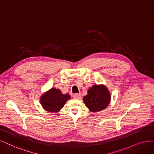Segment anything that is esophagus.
Segmentation results:
<instances>
[{"mask_svg":"<svg viewBox=\"0 0 154 154\" xmlns=\"http://www.w3.org/2000/svg\"><path fill=\"white\" fill-rule=\"evenodd\" d=\"M73 97H74L75 99H80L81 97V94H74L73 95Z\"/></svg>","mask_w":154,"mask_h":154,"instance_id":"obj_1","label":"esophagus"}]
</instances>
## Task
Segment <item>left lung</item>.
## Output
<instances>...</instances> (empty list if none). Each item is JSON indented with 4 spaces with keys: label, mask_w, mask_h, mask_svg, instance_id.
Returning <instances> with one entry per match:
<instances>
[{
    "label": "left lung",
    "mask_w": 154,
    "mask_h": 154,
    "mask_svg": "<svg viewBox=\"0 0 154 154\" xmlns=\"http://www.w3.org/2000/svg\"><path fill=\"white\" fill-rule=\"evenodd\" d=\"M111 94L104 85H94L83 97L86 107L91 112H98L106 109L111 101Z\"/></svg>",
    "instance_id": "8db88e82"
}]
</instances>
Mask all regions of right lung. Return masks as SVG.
Masks as SVG:
<instances>
[{
  "label": "right lung",
  "mask_w": 154,
  "mask_h": 154,
  "mask_svg": "<svg viewBox=\"0 0 154 154\" xmlns=\"http://www.w3.org/2000/svg\"><path fill=\"white\" fill-rule=\"evenodd\" d=\"M70 99L69 94L62 93L58 89L51 88L45 92L40 97V103L43 108L50 112H57L60 111L66 102Z\"/></svg>",
  "instance_id": "add662e5"
}]
</instances>
